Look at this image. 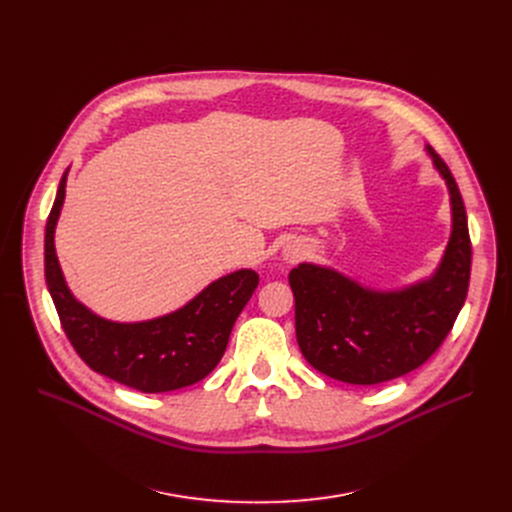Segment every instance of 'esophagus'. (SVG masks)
Masks as SVG:
<instances>
[{"label":"esophagus","mask_w":512,"mask_h":512,"mask_svg":"<svg viewBox=\"0 0 512 512\" xmlns=\"http://www.w3.org/2000/svg\"><path fill=\"white\" fill-rule=\"evenodd\" d=\"M303 253H305V251H303L301 247H286L282 255H284V259H286L288 263H294V261H297V259L303 255Z\"/></svg>","instance_id":"1"}]
</instances>
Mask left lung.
<instances>
[{
    "label": "left lung",
    "instance_id": "8db88e82",
    "mask_svg": "<svg viewBox=\"0 0 512 512\" xmlns=\"http://www.w3.org/2000/svg\"><path fill=\"white\" fill-rule=\"evenodd\" d=\"M425 151L446 182L452 213L450 238L432 274L394 290L307 261L288 274L301 353L328 378L373 386L417 369L438 351L465 305L471 274L465 203L440 155L427 145Z\"/></svg>",
    "mask_w": 512,
    "mask_h": 512
}]
</instances>
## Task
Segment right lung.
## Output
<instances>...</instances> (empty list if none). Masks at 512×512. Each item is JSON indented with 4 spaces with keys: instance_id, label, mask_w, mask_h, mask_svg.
Instances as JSON below:
<instances>
[{
    "instance_id": "right-lung-1",
    "label": "right lung",
    "mask_w": 512,
    "mask_h": 512,
    "mask_svg": "<svg viewBox=\"0 0 512 512\" xmlns=\"http://www.w3.org/2000/svg\"><path fill=\"white\" fill-rule=\"evenodd\" d=\"M68 170L45 226V280L74 351L93 371L147 394L201 382L220 363L259 276L236 270L207 284L180 309L145 321H112L93 313L70 292L56 255Z\"/></svg>"
}]
</instances>
